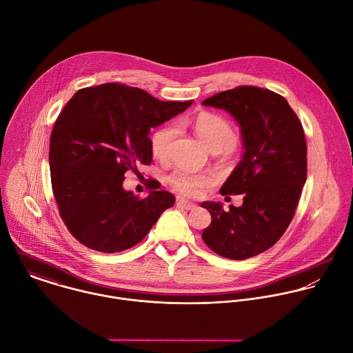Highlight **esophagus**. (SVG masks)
I'll return each mask as SVG.
<instances>
[{"label":"esophagus","instance_id":"obj_1","mask_svg":"<svg viewBox=\"0 0 353 353\" xmlns=\"http://www.w3.org/2000/svg\"><path fill=\"white\" fill-rule=\"evenodd\" d=\"M177 205H179L180 208L185 209V210H194V209L196 208V205H195V203H192V202H188V201H184V199H180V201H177Z\"/></svg>","mask_w":353,"mask_h":353}]
</instances>
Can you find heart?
Returning a JSON list of instances; mask_svg holds the SVG:
<instances>
[{"instance_id": "obj_1", "label": "heart", "mask_w": 353, "mask_h": 353, "mask_svg": "<svg viewBox=\"0 0 353 353\" xmlns=\"http://www.w3.org/2000/svg\"><path fill=\"white\" fill-rule=\"evenodd\" d=\"M188 123L195 134L199 137V140L209 150L217 148L221 151L230 148L236 141V133L234 128L225 118L217 114L201 111ZM176 133L177 129L172 123H166L152 133L150 139V147L152 155L157 159H168ZM168 180L172 188L184 196H198L205 188L213 185L214 183V177L212 173H195L185 169L174 170Z\"/></svg>"}]
</instances>
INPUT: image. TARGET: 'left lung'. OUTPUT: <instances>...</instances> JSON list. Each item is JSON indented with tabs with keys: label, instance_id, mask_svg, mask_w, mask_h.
<instances>
[{
	"label": "left lung",
	"instance_id": "left-lung-1",
	"mask_svg": "<svg viewBox=\"0 0 353 353\" xmlns=\"http://www.w3.org/2000/svg\"><path fill=\"white\" fill-rule=\"evenodd\" d=\"M202 104L235 118L245 150L220 190L243 194V203L225 212L220 202H202L212 214L202 239L221 257L246 260L274 246L294 217L307 180L304 129L283 96L257 86L224 90Z\"/></svg>",
	"mask_w": 353,
	"mask_h": 353
}]
</instances>
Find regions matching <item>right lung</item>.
Returning a JSON list of instances; mask_svg holds the SVG:
<instances>
[{
    "label": "right lung",
    "mask_w": 353,
    "mask_h": 353,
    "mask_svg": "<svg viewBox=\"0 0 353 353\" xmlns=\"http://www.w3.org/2000/svg\"><path fill=\"white\" fill-rule=\"evenodd\" d=\"M191 104L121 83L83 88L70 99L50 134L49 169L60 217L78 242L96 252H123L174 205L173 194L159 185L139 199L122 183L126 172L151 163V128Z\"/></svg>",
    "instance_id": "1"
}]
</instances>
